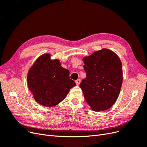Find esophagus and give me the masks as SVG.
Here are the masks:
<instances>
[{"label": "esophagus", "mask_w": 147, "mask_h": 147, "mask_svg": "<svg viewBox=\"0 0 147 147\" xmlns=\"http://www.w3.org/2000/svg\"><path fill=\"white\" fill-rule=\"evenodd\" d=\"M75 83H76L77 85H79L80 83H81V80H80V79H78V80H77L75 81Z\"/></svg>", "instance_id": "esophagus-1"}]
</instances>
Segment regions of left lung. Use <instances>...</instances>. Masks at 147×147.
Segmentation results:
<instances>
[{
  "label": "left lung",
  "instance_id": "obj_1",
  "mask_svg": "<svg viewBox=\"0 0 147 147\" xmlns=\"http://www.w3.org/2000/svg\"><path fill=\"white\" fill-rule=\"evenodd\" d=\"M86 77L80 87L86 101L96 112L104 111L117 100L123 82L121 62L114 52L102 49L83 58Z\"/></svg>",
  "mask_w": 147,
  "mask_h": 147
}]
</instances>
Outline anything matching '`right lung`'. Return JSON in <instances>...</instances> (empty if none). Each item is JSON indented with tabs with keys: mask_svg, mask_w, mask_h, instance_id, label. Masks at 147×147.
<instances>
[{
	"mask_svg": "<svg viewBox=\"0 0 147 147\" xmlns=\"http://www.w3.org/2000/svg\"><path fill=\"white\" fill-rule=\"evenodd\" d=\"M28 84L35 100L45 107L60 103L76 85L70 79L69 71L62 67L58 60L51 61L48 54L35 62L28 75Z\"/></svg>",
	"mask_w": 147,
	"mask_h": 147,
	"instance_id": "1",
	"label": "right lung"
}]
</instances>
